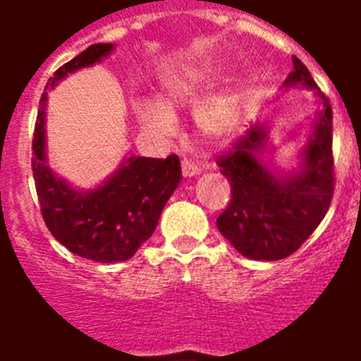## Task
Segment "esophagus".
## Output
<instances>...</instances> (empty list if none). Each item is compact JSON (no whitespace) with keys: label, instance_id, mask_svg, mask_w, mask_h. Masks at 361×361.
Returning <instances> with one entry per match:
<instances>
[{"label":"esophagus","instance_id":"obj_1","mask_svg":"<svg viewBox=\"0 0 361 361\" xmlns=\"http://www.w3.org/2000/svg\"><path fill=\"white\" fill-rule=\"evenodd\" d=\"M181 172H183L185 178H192V176H197L200 172V169L192 161H189V159H183L181 161Z\"/></svg>","mask_w":361,"mask_h":361}]
</instances>
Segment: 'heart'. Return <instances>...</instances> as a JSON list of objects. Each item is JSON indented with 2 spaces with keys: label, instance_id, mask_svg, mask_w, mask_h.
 Here are the masks:
<instances>
[{
  "label": "heart",
  "instance_id": "1",
  "mask_svg": "<svg viewBox=\"0 0 361 361\" xmlns=\"http://www.w3.org/2000/svg\"><path fill=\"white\" fill-rule=\"evenodd\" d=\"M206 86H208L206 80L197 78V80H189L185 84H176V86L169 87L164 93L166 109L155 103H138L136 104V116H138L142 127L157 136L172 135L176 129V120L170 112L180 106H187V104H197L198 99L202 97ZM195 121H197L200 133L208 136L209 140L223 142L236 133L238 123H240V104L231 95L215 97L197 110Z\"/></svg>",
  "mask_w": 361,
  "mask_h": 361
}]
</instances>
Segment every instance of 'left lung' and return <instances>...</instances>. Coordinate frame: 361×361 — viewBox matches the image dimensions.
<instances>
[{
  "label": "left lung",
  "instance_id": "obj_1",
  "mask_svg": "<svg viewBox=\"0 0 361 361\" xmlns=\"http://www.w3.org/2000/svg\"><path fill=\"white\" fill-rule=\"evenodd\" d=\"M294 71L283 86L313 90L322 101L313 133L294 172H275L264 161L268 127L255 125L228 152L217 157L221 174L231 181L232 198L217 219V228L236 251L252 260H281L298 251L320 221L334 197L331 106L307 67L294 56Z\"/></svg>",
  "mask_w": 361,
  "mask_h": 361
}]
</instances>
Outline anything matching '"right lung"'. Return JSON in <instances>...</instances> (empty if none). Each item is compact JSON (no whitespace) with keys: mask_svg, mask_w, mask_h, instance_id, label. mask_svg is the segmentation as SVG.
<instances>
[{"mask_svg":"<svg viewBox=\"0 0 361 361\" xmlns=\"http://www.w3.org/2000/svg\"><path fill=\"white\" fill-rule=\"evenodd\" d=\"M112 50V42L92 44L50 76L37 114L31 159L37 197L48 231L71 252L104 264L121 262L138 251L153 234L164 204L181 180L178 155L166 159L130 155L109 180L90 191L71 187L47 164L44 109L48 87L82 67L99 63Z\"/></svg>","mask_w":361,"mask_h":361,"instance_id":"right-lung-1","label":"right lung"}]
</instances>
